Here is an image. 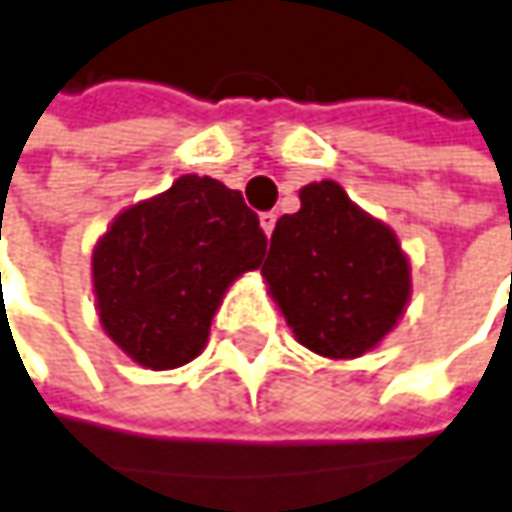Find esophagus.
Instances as JSON below:
<instances>
[{"instance_id": "1", "label": "esophagus", "mask_w": 512, "mask_h": 512, "mask_svg": "<svg viewBox=\"0 0 512 512\" xmlns=\"http://www.w3.org/2000/svg\"><path fill=\"white\" fill-rule=\"evenodd\" d=\"M275 219H278L275 213H260V228H263V234H266V237L272 234V228H275Z\"/></svg>"}]
</instances>
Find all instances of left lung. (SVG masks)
Returning a JSON list of instances; mask_svg holds the SVG:
<instances>
[{
    "instance_id": "8db88e82",
    "label": "left lung",
    "mask_w": 512,
    "mask_h": 512,
    "mask_svg": "<svg viewBox=\"0 0 512 512\" xmlns=\"http://www.w3.org/2000/svg\"><path fill=\"white\" fill-rule=\"evenodd\" d=\"M299 199L275 222L260 269L269 296L304 349L328 360L378 349L410 302V257L337 181L304 184Z\"/></svg>"
}]
</instances>
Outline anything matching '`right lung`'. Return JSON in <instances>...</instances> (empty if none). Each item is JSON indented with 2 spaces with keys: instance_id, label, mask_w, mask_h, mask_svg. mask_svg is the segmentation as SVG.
I'll use <instances>...</instances> for the list:
<instances>
[{
  "instance_id": "add662e5",
  "label": "right lung",
  "mask_w": 512,
  "mask_h": 512,
  "mask_svg": "<svg viewBox=\"0 0 512 512\" xmlns=\"http://www.w3.org/2000/svg\"><path fill=\"white\" fill-rule=\"evenodd\" d=\"M266 237L240 190L181 175L117 213L90 257L105 334L137 366L175 369L208 346L228 287L260 266Z\"/></svg>"
}]
</instances>
